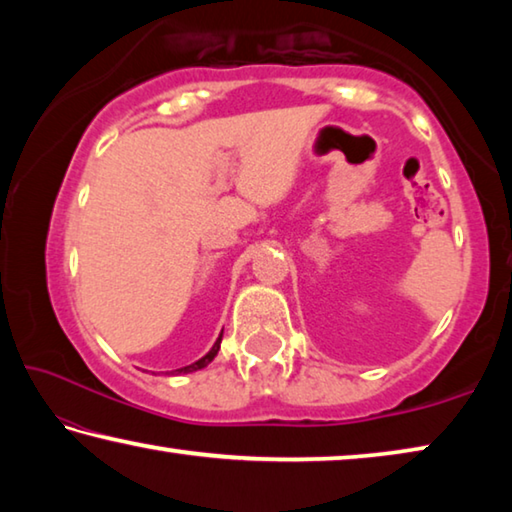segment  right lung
Listing matches in <instances>:
<instances>
[{"label": "right lung", "mask_w": 512, "mask_h": 512, "mask_svg": "<svg viewBox=\"0 0 512 512\" xmlns=\"http://www.w3.org/2000/svg\"><path fill=\"white\" fill-rule=\"evenodd\" d=\"M221 336H223V334H221ZM221 336H219V339H216V343L212 345V350H210V352H207L203 359H198L196 363H192V366L178 368L176 372H194V370H201V368H205V366H207V363H210V361H212V359L216 357V352H219V348H221Z\"/></svg>", "instance_id": "add662e5"}]
</instances>
